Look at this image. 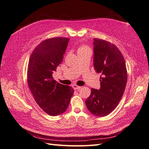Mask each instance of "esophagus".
<instances>
[{
	"label": "esophagus",
	"instance_id": "obj_1",
	"mask_svg": "<svg viewBox=\"0 0 149 149\" xmlns=\"http://www.w3.org/2000/svg\"><path fill=\"white\" fill-rule=\"evenodd\" d=\"M73 88L74 90H78L81 88V86H77L76 84H74L73 85Z\"/></svg>",
	"mask_w": 149,
	"mask_h": 149
}]
</instances>
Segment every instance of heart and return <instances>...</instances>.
Returning <instances> with one entry per match:
<instances>
[{
  "label": "heart",
  "mask_w": 149,
  "mask_h": 149,
  "mask_svg": "<svg viewBox=\"0 0 149 149\" xmlns=\"http://www.w3.org/2000/svg\"><path fill=\"white\" fill-rule=\"evenodd\" d=\"M91 52V49H90L87 46H84V45H81L78 48V54H81V53H84L86 52Z\"/></svg>",
  "instance_id": "b5f03b06"
}]
</instances>
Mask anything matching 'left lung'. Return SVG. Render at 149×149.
Returning <instances> with one entry per match:
<instances>
[{
	"label": "left lung",
	"instance_id": "8db88e82",
	"mask_svg": "<svg viewBox=\"0 0 149 149\" xmlns=\"http://www.w3.org/2000/svg\"><path fill=\"white\" fill-rule=\"evenodd\" d=\"M94 66L101 74V88L91 89L85 101L93 115L106 116L118 106L125 91L127 72L123 55L118 48L106 40L94 38Z\"/></svg>",
	"mask_w": 149,
	"mask_h": 149
}]
</instances>
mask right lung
Masks as SVG:
<instances>
[{
	"instance_id": "1",
	"label": "right lung",
	"mask_w": 149,
	"mask_h": 149,
	"mask_svg": "<svg viewBox=\"0 0 149 149\" xmlns=\"http://www.w3.org/2000/svg\"><path fill=\"white\" fill-rule=\"evenodd\" d=\"M70 38L56 37L40 43L31 53L27 82L34 100L49 116L60 115L67 109L74 89L57 83L53 78L63 58Z\"/></svg>"
}]
</instances>
